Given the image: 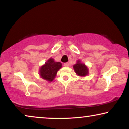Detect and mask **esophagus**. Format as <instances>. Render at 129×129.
Returning <instances> with one entry per match:
<instances>
[{
    "label": "esophagus",
    "instance_id": "34e87169",
    "mask_svg": "<svg viewBox=\"0 0 129 129\" xmlns=\"http://www.w3.org/2000/svg\"><path fill=\"white\" fill-rule=\"evenodd\" d=\"M69 63H64V66H69Z\"/></svg>",
    "mask_w": 129,
    "mask_h": 129
}]
</instances>
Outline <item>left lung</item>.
I'll list each match as a JSON object with an SVG mask.
<instances>
[{
  "label": "left lung",
  "mask_w": 129,
  "mask_h": 129,
  "mask_svg": "<svg viewBox=\"0 0 129 129\" xmlns=\"http://www.w3.org/2000/svg\"><path fill=\"white\" fill-rule=\"evenodd\" d=\"M73 68L77 75L80 76H85L88 74V69L85 65L80 63V61H77L76 64L73 66Z\"/></svg>",
  "instance_id": "8db88e82"
}]
</instances>
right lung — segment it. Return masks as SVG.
Wrapping results in <instances>:
<instances>
[{
	"label": "right lung",
	"mask_w": 129,
	"mask_h": 129,
	"mask_svg": "<svg viewBox=\"0 0 129 129\" xmlns=\"http://www.w3.org/2000/svg\"><path fill=\"white\" fill-rule=\"evenodd\" d=\"M61 66L60 62H56L53 59H50L40 68V76L42 78L51 82L55 77L56 73L61 68Z\"/></svg>",
	"instance_id": "right-lung-1"
}]
</instances>
